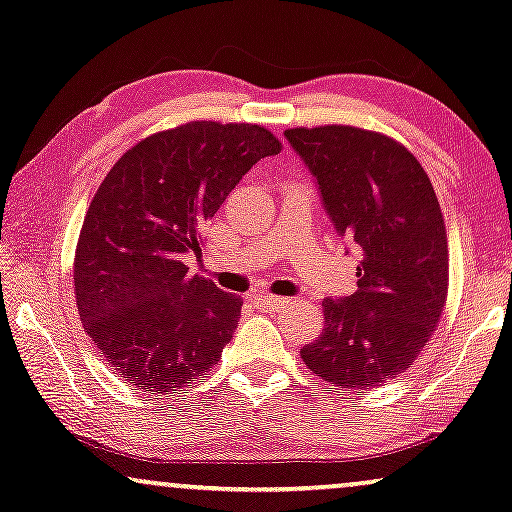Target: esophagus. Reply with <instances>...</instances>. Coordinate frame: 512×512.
Segmentation results:
<instances>
[{
    "label": "esophagus",
    "mask_w": 512,
    "mask_h": 512,
    "mask_svg": "<svg viewBox=\"0 0 512 512\" xmlns=\"http://www.w3.org/2000/svg\"><path fill=\"white\" fill-rule=\"evenodd\" d=\"M252 302H255V306H260V309H283L288 304V299L269 295V292H252Z\"/></svg>",
    "instance_id": "1"
}]
</instances>
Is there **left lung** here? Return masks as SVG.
Segmentation results:
<instances>
[{"label": "left lung", "instance_id": "obj_1", "mask_svg": "<svg viewBox=\"0 0 512 512\" xmlns=\"http://www.w3.org/2000/svg\"><path fill=\"white\" fill-rule=\"evenodd\" d=\"M285 138L316 177L320 199L360 248L358 290L325 299L323 335L302 360L339 388H374L410 367L447 304L449 250L438 196L414 154L356 126L288 128Z\"/></svg>", "mask_w": 512, "mask_h": 512}]
</instances>
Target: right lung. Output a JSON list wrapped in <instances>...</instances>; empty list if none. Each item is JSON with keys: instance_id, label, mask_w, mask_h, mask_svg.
Masks as SVG:
<instances>
[{"instance_id": "obj_1", "label": "right lung", "mask_w": 512, "mask_h": 512, "mask_svg": "<svg viewBox=\"0 0 512 512\" xmlns=\"http://www.w3.org/2000/svg\"><path fill=\"white\" fill-rule=\"evenodd\" d=\"M281 140L257 124L189 121L114 163L86 210L74 295L86 335L138 391L173 393L231 342L243 299L182 262L241 177Z\"/></svg>"}]
</instances>
